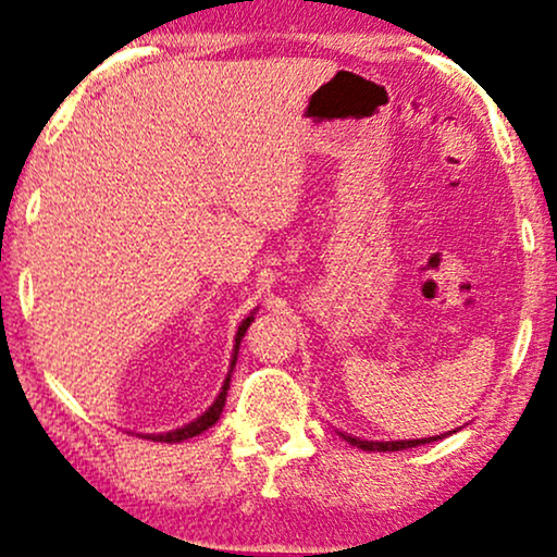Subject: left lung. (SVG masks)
<instances>
[{"instance_id":"left-lung-1","label":"left lung","mask_w":557,"mask_h":557,"mask_svg":"<svg viewBox=\"0 0 557 557\" xmlns=\"http://www.w3.org/2000/svg\"><path fill=\"white\" fill-rule=\"evenodd\" d=\"M448 433H456V430H448ZM448 433L433 435V438H418V441H361V438H354V435H346V433H338V435H344V441H348L356 448H361V450H380V454H384V450H405V448L425 446V443L446 438Z\"/></svg>"}]
</instances>
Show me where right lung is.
<instances>
[{
	"label": "right lung",
	"instance_id": "obj_1",
	"mask_svg": "<svg viewBox=\"0 0 557 557\" xmlns=\"http://www.w3.org/2000/svg\"><path fill=\"white\" fill-rule=\"evenodd\" d=\"M251 321H255V313L244 318L242 325H239V331H236V338H234L236 344H234V354H232V369H228V374H226V380H224V387H221L219 397L213 399V405L209 407V410H206L201 418H196L193 422H188V425H183V428H177V430H168V433H145L143 438L154 441V443H183V441H188V438H196V435H201L203 430H209L213 422L221 418V410H224V405H226V389H228V382H232V372H234V364H236V354H239V344H242L244 333H247V329L251 325Z\"/></svg>",
	"mask_w": 557,
	"mask_h": 557
}]
</instances>
